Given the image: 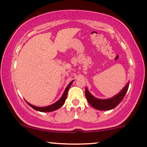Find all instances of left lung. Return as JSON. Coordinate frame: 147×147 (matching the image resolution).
<instances>
[{
  "label": "left lung",
  "mask_w": 147,
  "mask_h": 147,
  "mask_svg": "<svg viewBox=\"0 0 147 147\" xmlns=\"http://www.w3.org/2000/svg\"><path fill=\"white\" fill-rule=\"evenodd\" d=\"M128 87H129V83L125 85V87L117 95L112 98H110V99L106 100H100L96 98L89 92L87 88H85V97H86L89 104L94 109L100 111H109L114 109L121 102L127 92Z\"/></svg>",
  "instance_id": "1"
}]
</instances>
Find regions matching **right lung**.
Listing matches in <instances>:
<instances>
[{
	"mask_svg": "<svg viewBox=\"0 0 147 147\" xmlns=\"http://www.w3.org/2000/svg\"><path fill=\"white\" fill-rule=\"evenodd\" d=\"M72 82H73V81H72L71 82L68 84V86L66 87V90H65L64 94H63V95L62 97H61L60 99L58 101H57L55 103L53 104V105L48 106V107H35V106H33L32 105H30V104L27 102L28 105L30 106L31 107L33 108V109H35L36 111H40V112H51V111L57 110V109H58L59 108L62 107L63 105L64 104L65 100H66V98H67L68 91V90H69L70 87L71 86V84L72 83Z\"/></svg>",
	"mask_w": 147,
	"mask_h": 147,
	"instance_id": "1",
	"label": "right lung"
}]
</instances>
